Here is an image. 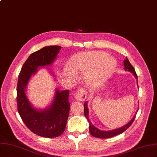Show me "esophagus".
<instances>
[{"label":"esophagus","mask_w":157,"mask_h":157,"mask_svg":"<svg viewBox=\"0 0 157 157\" xmlns=\"http://www.w3.org/2000/svg\"><path fill=\"white\" fill-rule=\"evenodd\" d=\"M74 98L76 100L80 101H85V99H86V93L83 88H79V89H78V90L75 93Z\"/></svg>","instance_id":"esophagus-1"}]
</instances>
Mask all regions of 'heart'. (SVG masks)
<instances>
[{"mask_svg": "<svg viewBox=\"0 0 157 157\" xmlns=\"http://www.w3.org/2000/svg\"><path fill=\"white\" fill-rule=\"evenodd\" d=\"M105 56V52L101 51L77 54L72 58L69 68L65 69V74L67 76H71L73 74H78L86 71L85 79L88 84L94 85L102 82L116 67V62L113 57ZM97 62L98 64L92 67Z\"/></svg>", "mask_w": 157, "mask_h": 157, "instance_id": "b5f03b06", "label": "heart"}]
</instances>
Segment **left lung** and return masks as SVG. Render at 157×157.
Listing matches in <instances>:
<instances>
[{
	"label": "left lung",
	"mask_w": 157,
	"mask_h": 157,
	"mask_svg": "<svg viewBox=\"0 0 157 157\" xmlns=\"http://www.w3.org/2000/svg\"><path fill=\"white\" fill-rule=\"evenodd\" d=\"M124 69L127 71L132 72L134 75L136 79H137V74H136L135 69L133 68V67L131 65V63H129V60L127 58H126V59L124 60ZM137 86H138V81H137ZM87 103H88V102L86 101L84 104V114H85V116L88 122H89L90 133H91V135L92 136H94V137H95L100 138V139L110 138V137H114V136H116L119 134L123 133L129 126L132 125V122H133V121L135 118V116L132 119V120L129 121L128 124H126V125H124V126H122L121 128L115 129H113V130H110V131L101 130V129H99L96 127H95L92 124L90 120L89 119V117H88V110Z\"/></svg>",
	"instance_id": "left-lung-1"
}]
</instances>
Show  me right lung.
Returning a JSON list of instances; mask_svg holds the SVG:
<instances>
[{
    "instance_id": "obj_1",
    "label": "right lung",
    "mask_w": 157,
    "mask_h": 157,
    "mask_svg": "<svg viewBox=\"0 0 157 157\" xmlns=\"http://www.w3.org/2000/svg\"><path fill=\"white\" fill-rule=\"evenodd\" d=\"M61 48L58 45L47 46L32 53L23 65L18 79L17 101L20 117L32 132L46 138L57 137L65 131L71 106L69 90L60 91L56 88L52 104L41 110L31 105L25 90L31 76L36 73L38 67L51 65Z\"/></svg>"
}]
</instances>
